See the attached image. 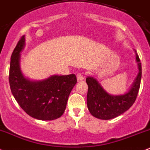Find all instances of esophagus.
I'll use <instances>...</instances> for the list:
<instances>
[{"instance_id":"esophagus-1","label":"esophagus","mask_w":150,"mask_h":150,"mask_svg":"<svg viewBox=\"0 0 150 150\" xmlns=\"http://www.w3.org/2000/svg\"><path fill=\"white\" fill-rule=\"evenodd\" d=\"M77 80H78V82H81L84 80V76L83 74L78 73L77 75Z\"/></svg>"}]
</instances>
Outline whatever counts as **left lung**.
<instances>
[{"label":"left lung","instance_id":"left-lung-1","mask_svg":"<svg viewBox=\"0 0 150 150\" xmlns=\"http://www.w3.org/2000/svg\"><path fill=\"white\" fill-rule=\"evenodd\" d=\"M138 72L129 88L123 94L111 95L108 93L93 75L86 78L88 86L87 105L90 114L100 120H111L123 114L129 109L137 98L142 78L140 60L134 50Z\"/></svg>","mask_w":150,"mask_h":150}]
</instances>
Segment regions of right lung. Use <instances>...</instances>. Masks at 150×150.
<instances>
[{
	"mask_svg": "<svg viewBox=\"0 0 150 150\" xmlns=\"http://www.w3.org/2000/svg\"><path fill=\"white\" fill-rule=\"evenodd\" d=\"M25 45V35L15 47L11 57L9 83L11 92L21 108L32 117L53 120L65 112L67 99L77 83L74 74L52 75L42 80H30L21 68V52Z\"/></svg>",
	"mask_w": 150,
	"mask_h": 150,
	"instance_id": "right-lung-1",
	"label": "right lung"
}]
</instances>
